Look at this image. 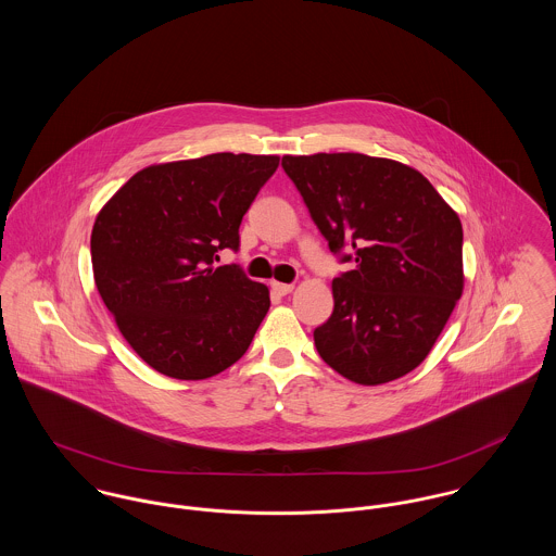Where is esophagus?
I'll return each instance as SVG.
<instances>
[{"instance_id": "1", "label": "esophagus", "mask_w": 556, "mask_h": 556, "mask_svg": "<svg viewBox=\"0 0 556 556\" xmlns=\"http://www.w3.org/2000/svg\"><path fill=\"white\" fill-rule=\"evenodd\" d=\"M271 289L278 293V295H289L293 291V285H287V282H271Z\"/></svg>"}]
</instances>
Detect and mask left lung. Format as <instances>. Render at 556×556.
<instances>
[{
  "mask_svg": "<svg viewBox=\"0 0 556 556\" xmlns=\"http://www.w3.org/2000/svg\"><path fill=\"white\" fill-rule=\"evenodd\" d=\"M311 218L340 263L333 313L315 329L327 366L359 386L417 368L463 295V225L434 186L396 160L285 156Z\"/></svg>",
  "mask_w": 556,
  "mask_h": 556,
  "instance_id": "left-lung-1",
  "label": "left lung"
}]
</instances>
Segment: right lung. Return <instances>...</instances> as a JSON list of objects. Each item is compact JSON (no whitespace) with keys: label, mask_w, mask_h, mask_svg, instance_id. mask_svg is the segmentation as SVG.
<instances>
[{"label":"right lung","mask_w":556,"mask_h":556,"mask_svg":"<svg viewBox=\"0 0 556 556\" xmlns=\"http://www.w3.org/2000/svg\"><path fill=\"white\" fill-rule=\"evenodd\" d=\"M278 156L210 154L132 175L91 231L98 293L137 355L160 375L210 379L248 351L269 291L220 250H239V225Z\"/></svg>","instance_id":"add662e5"}]
</instances>
